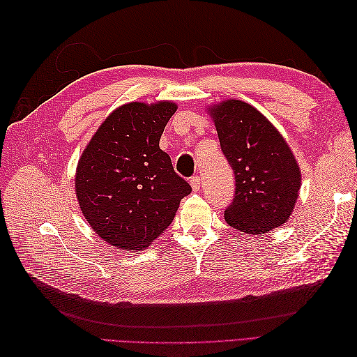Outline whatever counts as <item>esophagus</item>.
Returning <instances> with one entry per match:
<instances>
[{
	"label": "esophagus",
	"mask_w": 357,
	"mask_h": 357,
	"mask_svg": "<svg viewBox=\"0 0 357 357\" xmlns=\"http://www.w3.org/2000/svg\"><path fill=\"white\" fill-rule=\"evenodd\" d=\"M190 186H192V189L195 190V192H198L199 189H201V177H198V176H195V177H190Z\"/></svg>",
	"instance_id": "1"
}]
</instances>
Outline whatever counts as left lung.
I'll use <instances>...</instances> for the list:
<instances>
[{"instance_id": "obj_1", "label": "left lung", "mask_w": 357, "mask_h": 357, "mask_svg": "<svg viewBox=\"0 0 357 357\" xmlns=\"http://www.w3.org/2000/svg\"><path fill=\"white\" fill-rule=\"evenodd\" d=\"M225 158L235 174V195L225 211L232 228L265 234L294 210L301 171L284 138L250 104L228 100L210 109Z\"/></svg>"}]
</instances>
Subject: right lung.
<instances>
[{"label": "right lung", "instance_id": "obj_1", "mask_svg": "<svg viewBox=\"0 0 357 357\" xmlns=\"http://www.w3.org/2000/svg\"><path fill=\"white\" fill-rule=\"evenodd\" d=\"M174 102H129L105 119L84 149L75 193L84 219L104 241L143 250L164 232L192 192L159 149Z\"/></svg>", "mask_w": 357, "mask_h": 357}]
</instances>
